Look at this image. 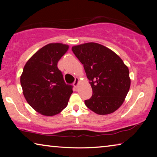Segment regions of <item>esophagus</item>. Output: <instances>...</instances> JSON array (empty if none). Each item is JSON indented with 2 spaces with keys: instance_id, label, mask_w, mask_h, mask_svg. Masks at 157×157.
I'll use <instances>...</instances> for the list:
<instances>
[{
  "instance_id": "obj_1",
  "label": "esophagus",
  "mask_w": 157,
  "mask_h": 157,
  "mask_svg": "<svg viewBox=\"0 0 157 157\" xmlns=\"http://www.w3.org/2000/svg\"><path fill=\"white\" fill-rule=\"evenodd\" d=\"M79 78H75V82H74V83H73L74 86L78 87V85H79Z\"/></svg>"
}]
</instances>
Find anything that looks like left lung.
<instances>
[{
    "label": "left lung",
    "instance_id": "1",
    "mask_svg": "<svg viewBox=\"0 0 157 157\" xmlns=\"http://www.w3.org/2000/svg\"><path fill=\"white\" fill-rule=\"evenodd\" d=\"M72 50L83 64L93 90L85 105L99 115L114 112L123 103L130 88L127 66L118 55L99 44H80L72 47Z\"/></svg>",
    "mask_w": 157,
    "mask_h": 157
}]
</instances>
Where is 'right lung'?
<instances>
[{"label":"right lung","mask_w":157,"mask_h":157,"mask_svg":"<svg viewBox=\"0 0 157 157\" xmlns=\"http://www.w3.org/2000/svg\"><path fill=\"white\" fill-rule=\"evenodd\" d=\"M68 45L49 44L30 57L23 68L21 85L26 101L37 112L47 116L60 113L68 105L73 93L57 68Z\"/></svg>","instance_id":"right-lung-1"}]
</instances>
